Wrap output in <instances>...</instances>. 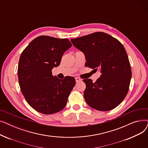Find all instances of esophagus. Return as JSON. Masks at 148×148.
Here are the masks:
<instances>
[{
  "mask_svg": "<svg viewBox=\"0 0 148 148\" xmlns=\"http://www.w3.org/2000/svg\"><path fill=\"white\" fill-rule=\"evenodd\" d=\"M75 82H76L77 83L80 82H81V81H82V79H80L79 77H75Z\"/></svg>",
  "mask_w": 148,
  "mask_h": 148,
  "instance_id": "esophagus-1",
  "label": "esophagus"
}]
</instances>
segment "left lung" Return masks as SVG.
<instances>
[{"mask_svg": "<svg viewBox=\"0 0 148 148\" xmlns=\"http://www.w3.org/2000/svg\"><path fill=\"white\" fill-rule=\"evenodd\" d=\"M73 45L84 53L89 68L99 69L101 77L93 83L84 79V97L87 104L99 111L119 106L128 92L131 78L130 63L123 45L114 37L97 32L71 39Z\"/></svg>", "mask_w": 148, "mask_h": 148, "instance_id": "obj_1", "label": "left lung"}]
</instances>
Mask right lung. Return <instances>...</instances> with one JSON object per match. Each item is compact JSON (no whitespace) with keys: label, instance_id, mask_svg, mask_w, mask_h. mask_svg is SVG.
<instances>
[{"label":"right lung","instance_id":"add662e5","mask_svg":"<svg viewBox=\"0 0 148 148\" xmlns=\"http://www.w3.org/2000/svg\"><path fill=\"white\" fill-rule=\"evenodd\" d=\"M72 46L68 39L40 36L23 51L18 66L21 91L27 103L42 114H51L65 107L75 86L73 77H53L51 70L60 65L65 51Z\"/></svg>","mask_w":148,"mask_h":148}]
</instances>
